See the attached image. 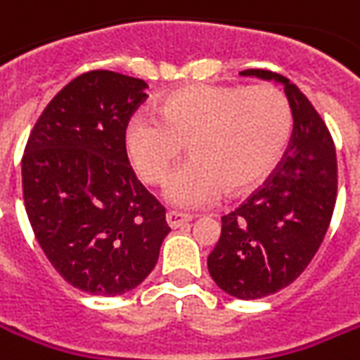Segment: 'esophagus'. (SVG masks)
<instances>
[{
	"instance_id": "1",
	"label": "esophagus",
	"mask_w": 360,
	"mask_h": 360,
	"mask_svg": "<svg viewBox=\"0 0 360 360\" xmlns=\"http://www.w3.org/2000/svg\"><path fill=\"white\" fill-rule=\"evenodd\" d=\"M167 224H169L171 229H181V226H185L187 222L193 219L191 214H185V212H179V211H169L167 212Z\"/></svg>"
}]
</instances>
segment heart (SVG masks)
I'll list each match as a JSON object with an SVG mask.
<instances>
[{"instance_id":"heart-1","label":"heart","mask_w":360,"mask_h":360,"mask_svg":"<svg viewBox=\"0 0 360 360\" xmlns=\"http://www.w3.org/2000/svg\"><path fill=\"white\" fill-rule=\"evenodd\" d=\"M155 116L129 120L126 155L139 179L160 187L187 146L191 160L167 185V199L179 207L256 189L282 160L293 128L288 98L270 84L177 88L160 98Z\"/></svg>"}]
</instances>
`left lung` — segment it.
<instances>
[{"instance_id": "left-lung-1", "label": "left lung", "mask_w": 360, "mask_h": 360, "mask_svg": "<svg viewBox=\"0 0 360 360\" xmlns=\"http://www.w3.org/2000/svg\"><path fill=\"white\" fill-rule=\"evenodd\" d=\"M283 84L293 131L283 160L236 211L222 217L209 272L222 292L260 300L300 278L319 250L337 200L335 143L321 116L300 88L262 68L242 70Z\"/></svg>"}]
</instances>
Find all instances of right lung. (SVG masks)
I'll return each mask as SVG.
<instances>
[{
  "instance_id": "1",
  "label": "right lung",
  "mask_w": 360,
  "mask_h": 360,
  "mask_svg": "<svg viewBox=\"0 0 360 360\" xmlns=\"http://www.w3.org/2000/svg\"><path fill=\"white\" fill-rule=\"evenodd\" d=\"M146 88L112 70L70 80L39 116L21 161L25 211L39 246L70 285L92 295L138 288L171 231L124 146Z\"/></svg>"
}]
</instances>
